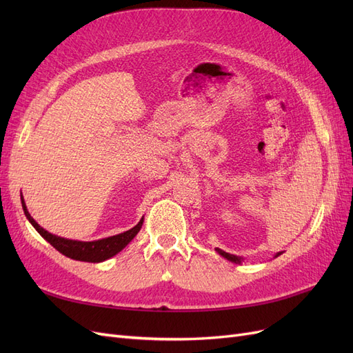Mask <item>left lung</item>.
I'll list each match as a JSON object with an SVG mask.
<instances>
[{"label": "left lung", "mask_w": 353, "mask_h": 353, "mask_svg": "<svg viewBox=\"0 0 353 353\" xmlns=\"http://www.w3.org/2000/svg\"><path fill=\"white\" fill-rule=\"evenodd\" d=\"M216 252L219 253V254H222L223 258H227L228 261H232V262H240V259L237 258V256H234V254H230V253H227V252H223V250H221V249H216ZM280 254V253H279ZM276 254V256H279Z\"/></svg>", "instance_id": "left-lung-1"}]
</instances>
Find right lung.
Returning a JSON list of instances; mask_svg holds the SVG:
<instances>
[{
  "label": "right lung",
  "mask_w": 353,
  "mask_h": 353,
  "mask_svg": "<svg viewBox=\"0 0 353 353\" xmlns=\"http://www.w3.org/2000/svg\"><path fill=\"white\" fill-rule=\"evenodd\" d=\"M22 206L29 222L35 227V230L41 234V236L52 245V248H56L60 253L68 256L70 259L82 261V262H103L105 259L112 258V256L119 253L125 245L137 236L138 231L141 230V225H143V219H141L134 228L128 230L122 234H117V236H113V237H108L97 241H74V240L52 236V234H50L44 228H41L38 225V222H35V219L29 215L23 199H22Z\"/></svg>",
  "instance_id": "add662e5"
}]
</instances>
